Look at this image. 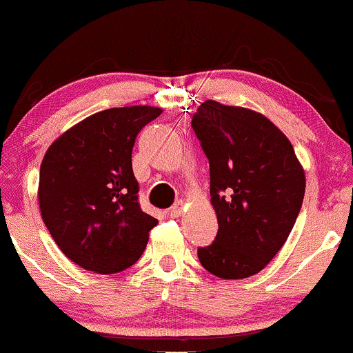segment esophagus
<instances>
[{
  "instance_id": "34e87169",
  "label": "esophagus",
  "mask_w": 353,
  "mask_h": 353,
  "mask_svg": "<svg viewBox=\"0 0 353 353\" xmlns=\"http://www.w3.org/2000/svg\"><path fill=\"white\" fill-rule=\"evenodd\" d=\"M181 213H183V205H181V203H176L175 207L170 208L168 216H170V219H178V216H180Z\"/></svg>"
}]
</instances>
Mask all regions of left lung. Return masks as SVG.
I'll return each mask as SVG.
<instances>
[{"mask_svg": "<svg viewBox=\"0 0 353 353\" xmlns=\"http://www.w3.org/2000/svg\"><path fill=\"white\" fill-rule=\"evenodd\" d=\"M192 128L210 163L219 232L198 248L203 268L225 280L267 267L287 241L305 195V173L288 138L263 114L207 100Z\"/></svg>", "mask_w": 353, "mask_h": 353, "instance_id": "8db88e82", "label": "left lung"}]
</instances>
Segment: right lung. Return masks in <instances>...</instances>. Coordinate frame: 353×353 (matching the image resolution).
Masks as SVG:
<instances>
[{
    "mask_svg": "<svg viewBox=\"0 0 353 353\" xmlns=\"http://www.w3.org/2000/svg\"><path fill=\"white\" fill-rule=\"evenodd\" d=\"M155 106L94 113L50 146L39 168L41 216L59 250L97 273L132 267L158 223L138 203L132 152L138 133L160 117Z\"/></svg>",
    "mask_w": 353,
    "mask_h": 353,
    "instance_id": "obj_1",
    "label": "right lung"
}]
</instances>
